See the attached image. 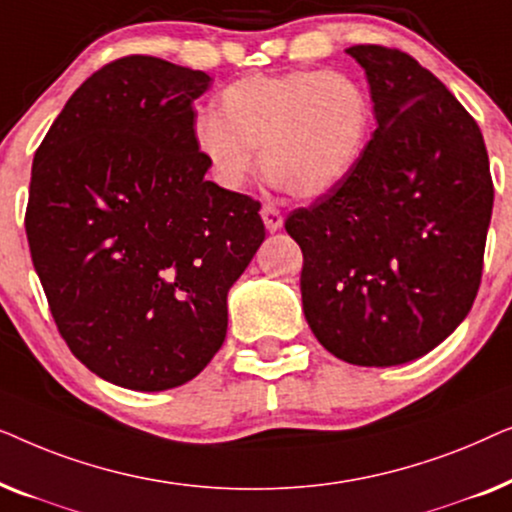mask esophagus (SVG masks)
Segmentation results:
<instances>
[{
  "label": "esophagus",
  "instance_id": "esophagus-1",
  "mask_svg": "<svg viewBox=\"0 0 512 512\" xmlns=\"http://www.w3.org/2000/svg\"><path fill=\"white\" fill-rule=\"evenodd\" d=\"M261 216H263L265 228H268L270 233H275V230L282 228V223H284V219H282V212H279V209H277L275 205H270V202H265V205H263V209H261Z\"/></svg>",
  "mask_w": 512,
  "mask_h": 512
}]
</instances>
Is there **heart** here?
I'll return each mask as SVG.
<instances>
[{"label":"heart","instance_id":"b5f03b06","mask_svg":"<svg viewBox=\"0 0 512 512\" xmlns=\"http://www.w3.org/2000/svg\"><path fill=\"white\" fill-rule=\"evenodd\" d=\"M368 93L326 69L254 74L223 90L216 114L193 125V144L214 181L237 191L256 172L293 198H321L349 177L370 135Z\"/></svg>","mask_w":512,"mask_h":512}]
</instances>
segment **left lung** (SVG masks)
I'll use <instances>...</instances> for the list:
<instances>
[{
  "mask_svg": "<svg viewBox=\"0 0 512 512\" xmlns=\"http://www.w3.org/2000/svg\"><path fill=\"white\" fill-rule=\"evenodd\" d=\"M347 53L377 130L349 177L286 216L303 251V310L328 352L398 366L431 352L478 296L494 184L475 118L412 55Z\"/></svg>",
  "mask_w": 512,
  "mask_h": 512,
  "instance_id": "left-lung-1",
  "label": "left lung"
}]
</instances>
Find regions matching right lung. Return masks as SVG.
Returning <instances> with one entry per match:
<instances>
[{"label": "right lung", "instance_id": "obj_1", "mask_svg": "<svg viewBox=\"0 0 512 512\" xmlns=\"http://www.w3.org/2000/svg\"><path fill=\"white\" fill-rule=\"evenodd\" d=\"M209 74L153 55L97 69L32 163L25 233L62 340L118 387L193 380L265 240L261 202L205 179L193 102Z\"/></svg>", "mask_w": 512, "mask_h": 512}]
</instances>
